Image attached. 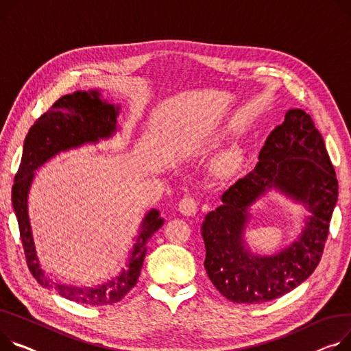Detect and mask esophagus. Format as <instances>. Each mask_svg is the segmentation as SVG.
I'll return each instance as SVG.
<instances>
[{"label": "esophagus", "instance_id": "esophagus-1", "mask_svg": "<svg viewBox=\"0 0 351 351\" xmlns=\"http://www.w3.org/2000/svg\"><path fill=\"white\" fill-rule=\"evenodd\" d=\"M179 212L184 216H193L197 212V202L191 197V196H184L179 202Z\"/></svg>", "mask_w": 351, "mask_h": 351}]
</instances>
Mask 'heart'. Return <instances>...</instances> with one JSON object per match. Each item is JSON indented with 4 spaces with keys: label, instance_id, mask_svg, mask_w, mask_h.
<instances>
[{
    "label": "heart",
    "instance_id": "obj_1",
    "mask_svg": "<svg viewBox=\"0 0 351 351\" xmlns=\"http://www.w3.org/2000/svg\"><path fill=\"white\" fill-rule=\"evenodd\" d=\"M241 162V154L237 149H230L220 158V165L224 168H236Z\"/></svg>",
    "mask_w": 351,
    "mask_h": 351
}]
</instances>
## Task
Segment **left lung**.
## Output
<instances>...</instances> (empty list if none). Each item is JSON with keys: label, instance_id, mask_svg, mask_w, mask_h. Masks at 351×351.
<instances>
[{"label": "left lung", "instance_id": "obj_1", "mask_svg": "<svg viewBox=\"0 0 351 351\" xmlns=\"http://www.w3.org/2000/svg\"><path fill=\"white\" fill-rule=\"evenodd\" d=\"M272 189L310 212L301 234L272 256L245 245L249 207ZM339 183L324 141L311 115L291 108L260 151L255 168L221 195V204L204 216L202 237L210 281L228 300L264 303L282 296L317 267L337 202Z\"/></svg>", "mask_w": 351, "mask_h": 351}]
</instances>
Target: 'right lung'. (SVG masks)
<instances>
[{
  "label": "right lung",
  "mask_w": 351,
  "mask_h": 351,
  "mask_svg": "<svg viewBox=\"0 0 351 351\" xmlns=\"http://www.w3.org/2000/svg\"><path fill=\"white\" fill-rule=\"evenodd\" d=\"M119 114L120 106L103 100L99 90L75 91L73 95L60 97L29 128L12 186V207L31 274L42 287L55 289L69 300L90 306L112 305L135 287L144 264L148 241L162 227L163 219L156 208H151L145 215L139 226L127 268L120 275L97 287H73L53 282L40 268L29 220L28 197L38 168L60 152L111 138L117 132Z\"/></svg>",
  "instance_id": "right-lung-1"
}]
</instances>
